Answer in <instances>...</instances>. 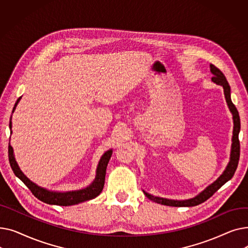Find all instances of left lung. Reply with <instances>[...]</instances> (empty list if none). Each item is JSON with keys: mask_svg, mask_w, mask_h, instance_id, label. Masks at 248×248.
I'll list each match as a JSON object with an SVG mask.
<instances>
[{"mask_svg": "<svg viewBox=\"0 0 248 248\" xmlns=\"http://www.w3.org/2000/svg\"><path fill=\"white\" fill-rule=\"evenodd\" d=\"M210 71L213 74L212 81L216 83L217 85H221L223 87L224 90V96L227 102L228 108L230 112L232 113V120H233V133H232V144H231V151H230V159L229 162L225 168L224 172L218 177L216 181H214L212 184H210L208 187H206L202 192H200L197 196H195L190 199L186 200H172V199H167L162 198L158 196H154V195L146 192L142 190L146 196L155 202L162 205L166 206H173V207H192L199 205L203 202H205L207 199H209L212 195L219 189L222 187L226 182H228L235 173L238 161H239V154H240V145H239V140L238 135L240 132V119L238 111L235 108V106L232 103L231 100V93H230V86L226 80V77L224 74L221 72L217 67H215L213 64H210Z\"/></svg>", "mask_w": 248, "mask_h": 248, "instance_id": "8db88e82", "label": "left lung"}]
</instances>
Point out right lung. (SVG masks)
Here are the masks:
<instances>
[{
	"label": "right lung",
	"instance_id": "obj_1",
	"mask_svg": "<svg viewBox=\"0 0 248 248\" xmlns=\"http://www.w3.org/2000/svg\"><path fill=\"white\" fill-rule=\"evenodd\" d=\"M21 98H22V96L17 99L12 113L15 111L16 107L18 106V103ZM9 126H10V132L12 135V115L10 119ZM8 153H9V162H10L13 172H14V174L31 190V192L33 193V195L36 198L41 200L44 203L51 204V205L71 206V205L79 204V203H82V202H85V201H88L91 199H94L101 193L103 186H104V180H106L107 167H108V164L109 159L112 155V149L107 151L101 155V158H100L97 168H96V175H95V178H94L93 183H91L89 186H87L86 188H83L80 190L67 191V192L50 191L48 189L38 186L36 183L32 182L27 176H26L21 171V169L15 159L14 150H13L12 146L10 145V142H9Z\"/></svg>",
	"mask_w": 248,
	"mask_h": 248
}]
</instances>
